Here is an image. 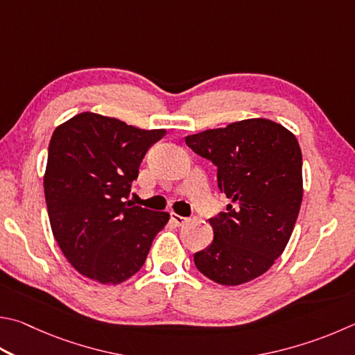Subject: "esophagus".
<instances>
[{
    "mask_svg": "<svg viewBox=\"0 0 355 355\" xmlns=\"http://www.w3.org/2000/svg\"><path fill=\"white\" fill-rule=\"evenodd\" d=\"M171 220L177 225V227H182L183 223L188 222V218L183 217V216H178L175 212H171Z\"/></svg>",
    "mask_w": 355,
    "mask_h": 355,
    "instance_id": "esophagus-1",
    "label": "esophagus"
}]
</instances>
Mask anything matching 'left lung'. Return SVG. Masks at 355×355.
I'll return each mask as SVG.
<instances>
[{
    "label": "left lung",
    "mask_w": 355,
    "mask_h": 355,
    "mask_svg": "<svg viewBox=\"0 0 355 355\" xmlns=\"http://www.w3.org/2000/svg\"><path fill=\"white\" fill-rule=\"evenodd\" d=\"M217 166L231 205L209 218L214 239L194 254L196 267L222 286H241L273 266L292 236L302 202V157L295 135L254 118L184 138Z\"/></svg>",
    "instance_id": "left-lung-1"
}]
</instances>
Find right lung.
<instances>
[{
  "instance_id": "1",
  "label": "right lung",
  "mask_w": 355,
  "mask_h": 355,
  "mask_svg": "<svg viewBox=\"0 0 355 355\" xmlns=\"http://www.w3.org/2000/svg\"><path fill=\"white\" fill-rule=\"evenodd\" d=\"M164 135L89 112L54 130L44 198L54 239L82 276L116 286L144 266L169 214L125 198L146 152Z\"/></svg>"
}]
</instances>
